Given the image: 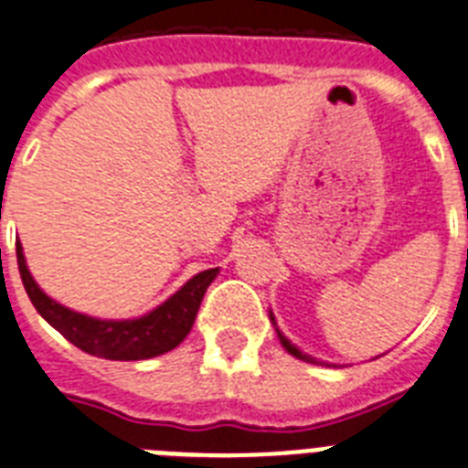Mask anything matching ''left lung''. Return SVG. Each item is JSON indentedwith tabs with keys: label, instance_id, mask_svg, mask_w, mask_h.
<instances>
[{
	"label": "left lung",
	"instance_id": "8db88e82",
	"mask_svg": "<svg viewBox=\"0 0 468 468\" xmlns=\"http://www.w3.org/2000/svg\"><path fill=\"white\" fill-rule=\"evenodd\" d=\"M270 318H271V323H274V327H277V320H274V315H271V311H270ZM277 335H279V340H282V345H284V349H286V352H289V355H293V356H296V359H303V362L318 364V362H315V356L303 355V352H301V349L296 347V345H292V340H286L284 335L279 333V327H277Z\"/></svg>",
	"mask_w": 468,
	"mask_h": 468
}]
</instances>
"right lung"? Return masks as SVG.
Masks as SVG:
<instances>
[{
	"instance_id": "obj_1",
	"label": "right lung",
	"mask_w": 468,
	"mask_h": 468,
	"mask_svg": "<svg viewBox=\"0 0 468 468\" xmlns=\"http://www.w3.org/2000/svg\"><path fill=\"white\" fill-rule=\"evenodd\" d=\"M18 274L24 282L28 299L36 311L87 355L113 359V362H135V359H150V356L165 355L175 349L179 342L189 335L198 306L204 299L206 289L211 286L218 270L198 271L176 293H172L155 311L145 313L141 318L128 320H101L84 315V313L69 311L62 303L53 301L36 282L26 267V257L21 242H16Z\"/></svg>"
}]
</instances>
